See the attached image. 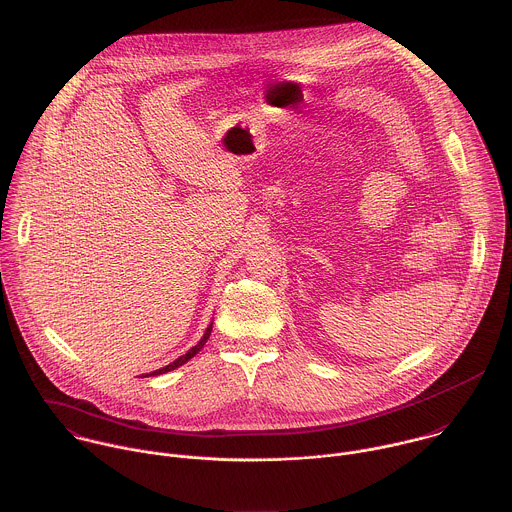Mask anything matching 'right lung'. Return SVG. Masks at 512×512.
Segmentation results:
<instances>
[{
  "label": "right lung",
  "instance_id": "right-lung-1",
  "mask_svg": "<svg viewBox=\"0 0 512 512\" xmlns=\"http://www.w3.org/2000/svg\"><path fill=\"white\" fill-rule=\"evenodd\" d=\"M209 334H211V324H209V328L205 330L204 338L194 346V348H190L184 356H180L178 360H174L172 364H168V366H164V368H160V370H156V372H152V374H148V376H158V374H166V372H170V370H176V368H180L182 364H186L190 358H194L202 348H204L205 342H207V338H209Z\"/></svg>",
  "mask_w": 512,
  "mask_h": 512
}]
</instances>
